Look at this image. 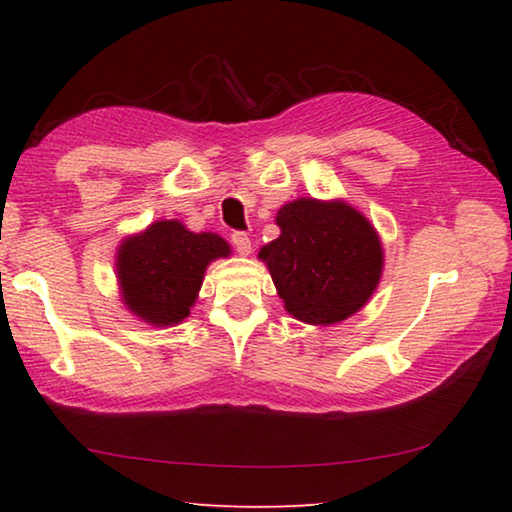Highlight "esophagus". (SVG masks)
Here are the masks:
<instances>
[{
    "label": "esophagus",
    "instance_id": "1",
    "mask_svg": "<svg viewBox=\"0 0 512 512\" xmlns=\"http://www.w3.org/2000/svg\"><path fill=\"white\" fill-rule=\"evenodd\" d=\"M232 246H235L237 253L244 257L253 253V244H250V237L246 232H235V235H232Z\"/></svg>",
    "mask_w": 512,
    "mask_h": 512
}]
</instances>
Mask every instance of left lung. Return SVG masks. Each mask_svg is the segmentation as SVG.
<instances>
[{"mask_svg":"<svg viewBox=\"0 0 512 512\" xmlns=\"http://www.w3.org/2000/svg\"><path fill=\"white\" fill-rule=\"evenodd\" d=\"M280 237L259 259L295 320L329 327L351 318L380 284L383 241L374 224L342 199L300 197L275 215Z\"/></svg>","mask_w":512,"mask_h":512,"instance_id":"obj_1","label":"left lung"}]
</instances>
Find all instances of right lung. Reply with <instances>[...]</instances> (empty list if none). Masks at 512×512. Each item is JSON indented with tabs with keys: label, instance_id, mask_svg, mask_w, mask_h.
<instances>
[{
	"label": "right lung",
	"instance_id": "obj_1",
	"mask_svg": "<svg viewBox=\"0 0 512 512\" xmlns=\"http://www.w3.org/2000/svg\"><path fill=\"white\" fill-rule=\"evenodd\" d=\"M230 253L217 232H192L179 219L154 221L118 244L120 302L152 327L181 324L197 302L208 266Z\"/></svg>",
	"mask_w": 512,
	"mask_h": 512
}]
</instances>
